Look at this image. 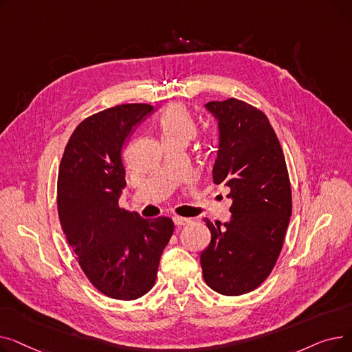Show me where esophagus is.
I'll list each match as a JSON object with an SVG mask.
<instances>
[{
    "label": "esophagus",
    "mask_w": 352,
    "mask_h": 352,
    "mask_svg": "<svg viewBox=\"0 0 352 352\" xmlns=\"http://www.w3.org/2000/svg\"><path fill=\"white\" fill-rule=\"evenodd\" d=\"M173 221H174L175 226L182 227V226H187L191 219H190V218H184V217H174Z\"/></svg>",
    "instance_id": "1"
}]
</instances>
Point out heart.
I'll list each match as a JSON object with an SVG mask.
<instances>
[{
  "mask_svg": "<svg viewBox=\"0 0 352 352\" xmlns=\"http://www.w3.org/2000/svg\"><path fill=\"white\" fill-rule=\"evenodd\" d=\"M160 126L164 144L170 141L188 142L195 133V125L188 111L179 104H173L164 111L160 118Z\"/></svg>",
  "mask_w": 352,
  "mask_h": 352,
  "instance_id": "1",
  "label": "heart"
}]
</instances>
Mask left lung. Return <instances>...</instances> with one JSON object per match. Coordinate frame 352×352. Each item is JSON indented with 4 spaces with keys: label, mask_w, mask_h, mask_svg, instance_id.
<instances>
[{
    "label": "left lung",
    "mask_w": 352,
    "mask_h": 352,
    "mask_svg": "<svg viewBox=\"0 0 352 352\" xmlns=\"http://www.w3.org/2000/svg\"><path fill=\"white\" fill-rule=\"evenodd\" d=\"M217 121L215 184L230 188L231 218L206 223L211 243L199 261L207 285L236 297L260 287L281 252L292 211L291 186L283 148L263 111L230 98L210 101Z\"/></svg>",
    "instance_id": "8db88e82"
}]
</instances>
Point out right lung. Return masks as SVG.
<instances>
[{"mask_svg": "<svg viewBox=\"0 0 352 352\" xmlns=\"http://www.w3.org/2000/svg\"><path fill=\"white\" fill-rule=\"evenodd\" d=\"M154 113L148 104H122L84 120L60 164L58 217L68 244L91 284L107 297L131 301L150 291L174 223L145 219L118 207L125 188L124 148Z\"/></svg>", "mask_w": 352, "mask_h": 352, "instance_id": "add662e5", "label": "right lung"}]
</instances>
